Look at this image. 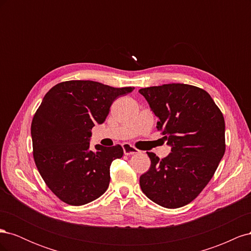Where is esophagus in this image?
<instances>
[{"label":"esophagus","mask_w":251,"mask_h":251,"mask_svg":"<svg viewBox=\"0 0 251 251\" xmlns=\"http://www.w3.org/2000/svg\"><path fill=\"white\" fill-rule=\"evenodd\" d=\"M123 149H124V153L126 155H134V154H138L139 150H137L136 148H134L132 144L130 143H124L123 144Z\"/></svg>","instance_id":"34e87169"}]
</instances>
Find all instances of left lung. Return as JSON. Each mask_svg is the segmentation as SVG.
<instances>
[{"instance_id": "obj_1", "label": "left lung", "mask_w": 251, "mask_h": 251, "mask_svg": "<svg viewBox=\"0 0 251 251\" xmlns=\"http://www.w3.org/2000/svg\"><path fill=\"white\" fill-rule=\"evenodd\" d=\"M139 93L159 118L157 128L172 147V153L161 160L147 151L151 168L140 176V187L160 206L182 207L203 191L223 158V114L206 91L185 83L143 88Z\"/></svg>"}]
</instances>
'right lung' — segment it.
<instances>
[{"label":"right lung","instance_id":"obj_1","mask_svg":"<svg viewBox=\"0 0 251 251\" xmlns=\"http://www.w3.org/2000/svg\"><path fill=\"white\" fill-rule=\"evenodd\" d=\"M134 89L68 80L45 95L31 124L33 158L45 183L63 202L79 206L108 189L111 163L124 150L96 144L91 151V130L103 123L116 98Z\"/></svg>","mask_w":251,"mask_h":251}]
</instances>
